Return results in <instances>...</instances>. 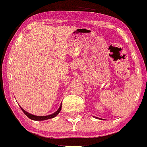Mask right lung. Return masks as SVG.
I'll use <instances>...</instances> for the list:
<instances>
[{"label":"right lung","mask_w":147,"mask_h":147,"mask_svg":"<svg viewBox=\"0 0 147 147\" xmlns=\"http://www.w3.org/2000/svg\"><path fill=\"white\" fill-rule=\"evenodd\" d=\"M61 107H62V105H60V108L58 109V110L56 111L55 113L52 114V115H47V116H35V115H31V114L26 112V111H25L23 109H22V108H21V109H22V111L24 112L25 115H26V116H27L28 118H30V119L36 120V121H42V120L52 119V118H53V117H55L57 116V115L59 114V112H60V110H61Z\"/></svg>","instance_id":"add662e5"}]
</instances>
